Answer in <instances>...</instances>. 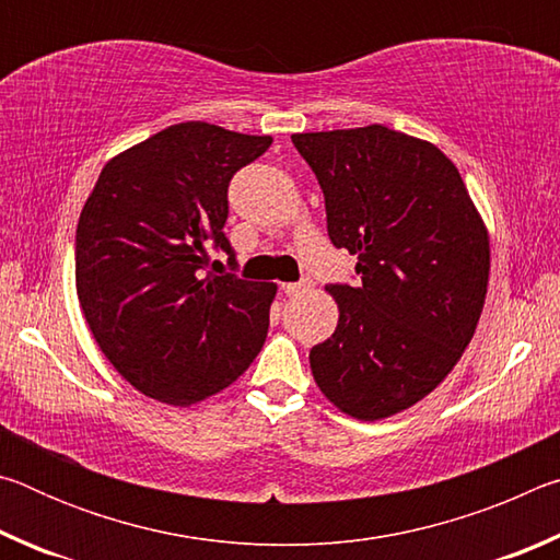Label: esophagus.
I'll list each match as a JSON object with an SVG mask.
<instances>
[{
	"label": "esophagus",
	"instance_id": "34e87169",
	"mask_svg": "<svg viewBox=\"0 0 560 560\" xmlns=\"http://www.w3.org/2000/svg\"><path fill=\"white\" fill-rule=\"evenodd\" d=\"M283 293L287 296H301V293H306L311 289V281L303 279V281H296V283H283Z\"/></svg>",
	"mask_w": 560,
	"mask_h": 560
}]
</instances>
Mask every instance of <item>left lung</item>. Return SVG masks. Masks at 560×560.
<instances>
[{
    "mask_svg": "<svg viewBox=\"0 0 560 560\" xmlns=\"http://www.w3.org/2000/svg\"><path fill=\"white\" fill-rule=\"evenodd\" d=\"M326 197L330 242L358 287H328L334 336L311 348L318 390L375 422L420 402L459 363L489 287V230L430 140L365 126L291 136Z\"/></svg>",
    "mask_w": 560,
    "mask_h": 560,
    "instance_id": "obj_1",
    "label": "left lung"
}]
</instances>
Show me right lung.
Returning a JSON list of instances; mask_svg holds the SVG:
<instances>
[{"label":"right lung","mask_w":560,"mask_h":560,"mask_svg":"<svg viewBox=\"0 0 560 560\" xmlns=\"http://www.w3.org/2000/svg\"><path fill=\"white\" fill-rule=\"evenodd\" d=\"M269 145L271 136L177 122L110 158L83 205V318L110 365L145 397L202 402L230 387L267 340L277 283L202 277V267L212 244L232 254L222 232L226 187Z\"/></svg>","instance_id":"obj_1"}]
</instances>
